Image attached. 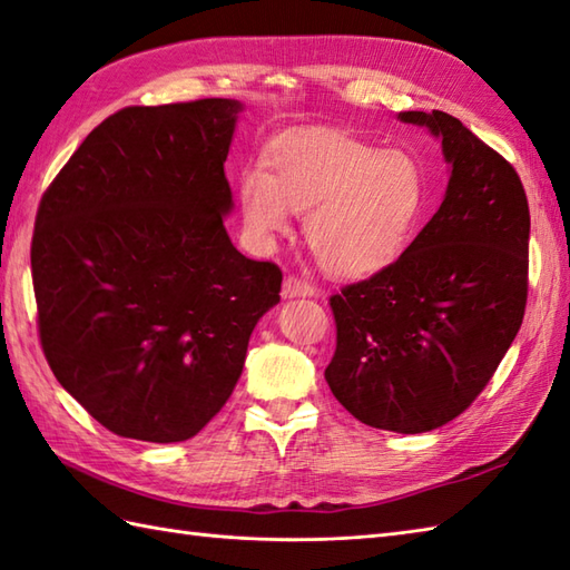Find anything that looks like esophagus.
I'll list each match as a JSON object with an SVG mask.
<instances>
[{"instance_id": "1", "label": "esophagus", "mask_w": 570, "mask_h": 570, "mask_svg": "<svg viewBox=\"0 0 570 570\" xmlns=\"http://www.w3.org/2000/svg\"><path fill=\"white\" fill-rule=\"evenodd\" d=\"M282 296L284 298H301V296H316V286L304 282V278L298 276H286L284 278V286H282Z\"/></svg>"}]
</instances>
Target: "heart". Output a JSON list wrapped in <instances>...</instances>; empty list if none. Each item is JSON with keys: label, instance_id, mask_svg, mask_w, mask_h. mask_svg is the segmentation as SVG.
Segmentation results:
<instances>
[{"label": "heart", "instance_id": "b5f03b06", "mask_svg": "<svg viewBox=\"0 0 570 570\" xmlns=\"http://www.w3.org/2000/svg\"><path fill=\"white\" fill-rule=\"evenodd\" d=\"M429 203V178L404 149H377L343 131L318 129L278 139L266 171L239 178L247 233L272 245L304 215V235L325 272L377 274L409 247Z\"/></svg>", "mask_w": 570, "mask_h": 570}]
</instances>
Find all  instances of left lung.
Returning <instances> with one entry per match:
<instances>
[{
	"instance_id": "8db88e82",
	"label": "left lung",
	"mask_w": 570,
	"mask_h": 570,
	"mask_svg": "<svg viewBox=\"0 0 570 570\" xmlns=\"http://www.w3.org/2000/svg\"><path fill=\"white\" fill-rule=\"evenodd\" d=\"M441 139L451 178L402 257L331 296L325 382L372 429L423 433L475 402L527 306L529 203L512 164L441 110L399 112Z\"/></svg>"
}]
</instances>
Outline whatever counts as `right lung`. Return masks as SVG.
<instances>
[{"label": "right lung", "instance_id": "1", "mask_svg": "<svg viewBox=\"0 0 570 570\" xmlns=\"http://www.w3.org/2000/svg\"><path fill=\"white\" fill-rule=\"evenodd\" d=\"M242 102L125 107L43 193L31 276L60 386L117 435L193 439L233 394L282 272L225 229Z\"/></svg>", "mask_w": 570, "mask_h": 570}]
</instances>
